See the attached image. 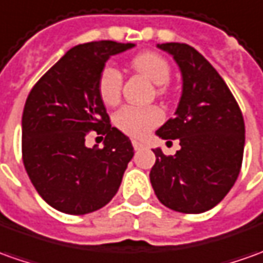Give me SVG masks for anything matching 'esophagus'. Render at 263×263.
Returning a JSON list of instances; mask_svg holds the SVG:
<instances>
[{"label":"esophagus","instance_id":"obj_1","mask_svg":"<svg viewBox=\"0 0 263 263\" xmlns=\"http://www.w3.org/2000/svg\"><path fill=\"white\" fill-rule=\"evenodd\" d=\"M132 146H134V149H142V148H145V144L144 142H141V141H137V139H132Z\"/></svg>","mask_w":263,"mask_h":263}]
</instances>
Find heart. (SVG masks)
<instances>
[{"label": "heart", "instance_id": "heart-1", "mask_svg": "<svg viewBox=\"0 0 263 263\" xmlns=\"http://www.w3.org/2000/svg\"><path fill=\"white\" fill-rule=\"evenodd\" d=\"M132 67L144 74L154 85L162 86L170 80L171 67L168 62L158 53L144 51L132 59ZM122 90V74L115 66L106 64L102 69L98 80V92L103 103L115 105ZM162 121V112L157 106L137 108L124 106L115 114V124L125 134L131 137H142Z\"/></svg>", "mask_w": 263, "mask_h": 263}]
</instances>
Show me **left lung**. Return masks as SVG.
Returning <instances> with one entry per match:
<instances>
[{
    "label": "left lung",
    "instance_id": "obj_1",
    "mask_svg": "<svg viewBox=\"0 0 263 263\" xmlns=\"http://www.w3.org/2000/svg\"><path fill=\"white\" fill-rule=\"evenodd\" d=\"M157 47L174 57L183 76L176 117L157 135L178 139L181 148L176 155L153 149L157 160L149 180L165 207L180 213H203L224 199L240 173L243 115L224 80L194 47L184 43Z\"/></svg>",
    "mask_w": 263,
    "mask_h": 263
}]
</instances>
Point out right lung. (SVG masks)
<instances>
[{"label":"right lung","instance_id":"right-lung-1","mask_svg":"<svg viewBox=\"0 0 263 263\" xmlns=\"http://www.w3.org/2000/svg\"><path fill=\"white\" fill-rule=\"evenodd\" d=\"M110 40L79 44L43 74L23 110V162L43 200L67 214L92 213L117 194L134 157L129 138L112 126L98 92L108 59L132 49ZM105 135L87 148L86 135Z\"/></svg>","mask_w":263,"mask_h":263}]
</instances>
